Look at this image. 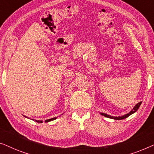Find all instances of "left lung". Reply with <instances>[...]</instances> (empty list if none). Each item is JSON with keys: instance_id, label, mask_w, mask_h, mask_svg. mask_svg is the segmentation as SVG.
Listing matches in <instances>:
<instances>
[{"instance_id": "left-lung-1", "label": "left lung", "mask_w": 154, "mask_h": 154, "mask_svg": "<svg viewBox=\"0 0 154 154\" xmlns=\"http://www.w3.org/2000/svg\"><path fill=\"white\" fill-rule=\"evenodd\" d=\"M141 104H142V102H140L137 103V104L135 105V106H134V108L132 109V110L130 111L129 113H127V114L124 115V116H119V117H116V116H111L107 115V114H106V113H100V114H101V115H102V116H105V117L109 118V119H115V120H122V119H126V118L129 116L132 115V113H135L136 111H137V109H138L139 108H140V106Z\"/></svg>"}]
</instances>
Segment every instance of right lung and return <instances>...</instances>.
<instances>
[{
    "mask_svg": "<svg viewBox=\"0 0 154 154\" xmlns=\"http://www.w3.org/2000/svg\"><path fill=\"white\" fill-rule=\"evenodd\" d=\"M24 117L27 118L26 116H24ZM56 119H57V117H55V118H52V119H50L45 120V123H48V122H49V121H53V120H55ZM33 121H34V120H33ZM35 122H37V123H43V121H37V120H35Z\"/></svg>",
    "mask_w": 154,
    "mask_h": 154,
    "instance_id": "1",
    "label": "right lung"
}]
</instances>
